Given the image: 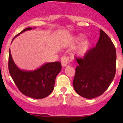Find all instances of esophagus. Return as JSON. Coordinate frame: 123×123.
Here are the masks:
<instances>
[{
  "instance_id": "1",
  "label": "esophagus",
  "mask_w": 123,
  "mask_h": 123,
  "mask_svg": "<svg viewBox=\"0 0 123 123\" xmlns=\"http://www.w3.org/2000/svg\"><path fill=\"white\" fill-rule=\"evenodd\" d=\"M71 61V58L64 56L61 58V64L62 67H66L68 64H69V62Z\"/></svg>"
}]
</instances>
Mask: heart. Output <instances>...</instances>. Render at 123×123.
I'll return each instance as SVG.
<instances>
[{
    "instance_id": "b5f03b06",
    "label": "heart",
    "mask_w": 123,
    "mask_h": 123,
    "mask_svg": "<svg viewBox=\"0 0 123 123\" xmlns=\"http://www.w3.org/2000/svg\"><path fill=\"white\" fill-rule=\"evenodd\" d=\"M85 37V36L83 35V34L77 36L74 38L73 44L80 43L84 39ZM90 46H91V41L89 39H86L84 41H83L80 43V45L77 47V48L75 50V54L79 56L85 55L89 50Z\"/></svg>"
}]
</instances>
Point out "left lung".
<instances>
[{"label":"left lung","instance_id":"left-lung-1","mask_svg":"<svg viewBox=\"0 0 123 123\" xmlns=\"http://www.w3.org/2000/svg\"><path fill=\"white\" fill-rule=\"evenodd\" d=\"M116 58V50L111 38L100 30L96 46L83 58H76L79 65L73 83L75 91L87 99L102 95L115 77Z\"/></svg>","mask_w":123,"mask_h":123}]
</instances>
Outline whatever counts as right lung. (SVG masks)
<instances>
[{"label":"right lung","mask_w":123,"mask_h":123,"mask_svg":"<svg viewBox=\"0 0 123 123\" xmlns=\"http://www.w3.org/2000/svg\"><path fill=\"white\" fill-rule=\"evenodd\" d=\"M32 29L31 27L25 28L15 37ZM8 68L11 77L22 93L31 98L42 99L52 92L55 79L61 70L62 66L60 62L58 61L46 63L35 70H23L15 64L9 49Z\"/></svg>","instance_id":"1"}]
</instances>
